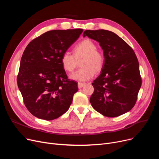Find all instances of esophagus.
Instances as JSON below:
<instances>
[{
	"instance_id": "34e87169",
	"label": "esophagus",
	"mask_w": 159,
	"mask_h": 159,
	"mask_svg": "<svg viewBox=\"0 0 159 159\" xmlns=\"http://www.w3.org/2000/svg\"><path fill=\"white\" fill-rule=\"evenodd\" d=\"M86 84L85 83H82V82H78V88L80 89V88H82L83 86H84Z\"/></svg>"
}]
</instances>
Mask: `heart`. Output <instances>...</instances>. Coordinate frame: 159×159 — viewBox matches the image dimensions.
Wrapping results in <instances>:
<instances>
[{
    "label": "heart",
    "instance_id": "heart-1",
    "mask_svg": "<svg viewBox=\"0 0 159 159\" xmlns=\"http://www.w3.org/2000/svg\"><path fill=\"white\" fill-rule=\"evenodd\" d=\"M97 46L93 40L85 39L75 45L73 54L66 51L61 57V62L63 69L71 73L77 66V61L82 59L80 66L82 68L70 75L72 80L86 81L92 78L95 72L101 71L104 65L105 56L104 53L97 49Z\"/></svg>",
    "mask_w": 159,
    "mask_h": 159
}]
</instances>
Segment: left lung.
Masks as SVG:
<instances>
[{
    "mask_svg": "<svg viewBox=\"0 0 159 159\" xmlns=\"http://www.w3.org/2000/svg\"><path fill=\"white\" fill-rule=\"evenodd\" d=\"M98 42L105 62L101 73L93 81L94 92L89 101L94 109L107 117H115L135 106L142 84L139 64L133 49L115 33L105 30H86Z\"/></svg>",
    "mask_w": 159,
    "mask_h": 159,
    "instance_id": "8db88e82",
    "label": "left lung"
}]
</instances>
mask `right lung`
Returning a JSON list of instances; mask_svg holds the SVG:
<instances>
[{
    "instance_id": "add662e5",
    "label": "right lung",
    "mask_w": 159,
    "mask_h": 159,
    "mask_svg": "<svg viewBox=\"0 0 159 159\" xmlns=\"http://www.w3.org/2000/svg\"><path fill=\"white\" fill-rule=\"evenodd\" d=\"M82 31H49L31 40L25 49L17 84L25 106L36 117L52 120L68 110L78 87L67 76L61 57Z\"/></svg>"
}]
</instances>
